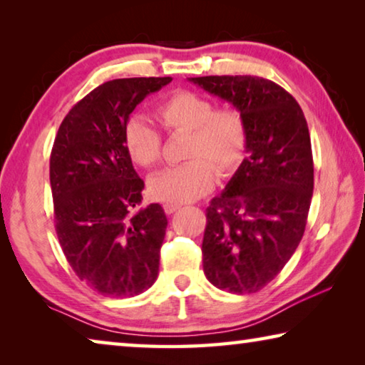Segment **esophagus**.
I'll return each instance as SVG.
<instances>
[{
  "label": "esophagus",
  "mask_w": 365,
  "mask_h": 365,
  "mask_svg": "<svg viewBox=\"0 0 365 365\" xmlns=\"http://www.w3.org/2000/svg\"><path fill=\"white\" fill-rule=\"evenodd\" d=\"M180 207L182 206L177 205V202H168V205H164V211H165V214H174Z\"/></svg>",
  "instance_id": "esophagus-1"
}]
</instances>
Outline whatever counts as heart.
<instances>
[{
  "label": "heart",
  "instance_id": "b5f03b06",
  "mask_svg": "<svg viewBox=\"0 0 365 365\" xmlns=\"http://www.w3.org/2000/svg\"><path fill=\"white\" fill-rule=\"evenodd\" d=\"M156 115L168 130L188 132L185 156L191 158L150 178V191L156 200L169 202L197 200L214 187L215 165L220 175H228L242 163L246 123L238 109L215 108L211 98L178 90L158 104ZM123 146L133 163L141 168H151L163 153L159 132L143 115H132L125 122Z\"/></svg>",
  "mask_w": 365,
  "mask_h": 365
}]
</instances>
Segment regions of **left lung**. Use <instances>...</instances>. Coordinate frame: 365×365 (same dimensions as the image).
I'll return each instance as SVG.
<instances>
[{
  "label": "left lung",
  "mask_w": 365,
  "mask_h": 365,
  "mask_svg": "<svg viewBox=\"0 0 365 365\" xmlns=\"http://www.w3.org/2000/svg\"><path fill=\"white\" fill-rule=\"evenodd\" d=\"M191 83L233 104L246 123V153L206 209L202 270L215 288L246 294L280 274L298 248L314 190L307 122L272 80L207 76Z\"/></svg>",
  "instance_id": "obj_1"
}]
</instances>
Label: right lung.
Instances as JSON below:
<instances>
[{
  "instance_id": "add662e5",
  "label": "right lung",
  "mask_w": 365,
  "mask_h": 365,
  "mask_svg": "<svg viewBox=\"0 0 365 365\" xmlns=\"http://www.w3.org/2000/svg\"><path fill=\"white\" fill-rule=\"evenodd\" d=\"M170 77L115 78L90 91L61 123L49 158L54 224L77 277L110 298L153 287L168 217L138 209L145 182L123 146V125Z\"/></svg>"
}]
</instances>
